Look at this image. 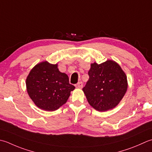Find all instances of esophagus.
Instances as JSON below:
<instances>
[{
    "label": "esophagus",
    "mask_w": 152,
    "mask_h": 152,
    "mask_svg": "<svg viewBox=\"0 0 152 152\" xmlns=\"http://www.w3.org/2000/svg\"><path fill=\"white\" fill-rule=\"evenodd\" d=\"M75 86H76V87L77 88H82L83 87V84H82V82H78V84H75Z\"/></svg>",
    "instance_id": "34e87169"
}]
</instances>
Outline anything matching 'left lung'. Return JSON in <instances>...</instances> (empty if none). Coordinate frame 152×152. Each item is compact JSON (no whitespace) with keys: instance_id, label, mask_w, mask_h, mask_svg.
<instances>
[{"instance_id":"8db88e82","label":"left lung","mask_w":152,"mask_h":152,"mask_svg":"<svg viewBox=\"0 0 152 152\" xmlns=\"http://www.w3.org/2000/svg\"><path fill=\"white\" fill-rule=\"evenodd\" d=\"M89 78L82 89L89 104L98 111L115 108L125 95L127 77L120 65L107 60L102 64H91Z\"/></svg>"}]
</instances>
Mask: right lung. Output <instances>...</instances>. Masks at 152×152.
I'll use <instances>...</instances> for the list:
<instances>
[{"instance_id":"1","label":"right lung","mask_w":152,"mask_h":152,"mask_svg":"<svg viewBox=\"0 0 152 152\" xmlns=\"http://www.w3.org/2000/svg\"><path fill=\"white\" fill-rule=\"evenodd\" d=\"M26 89L37 107L53 111L66 103L75 87L69 83L67 74L61 72L58 64L47 61L37 64L26 78Z\"/></svg>"}]
</instances>
